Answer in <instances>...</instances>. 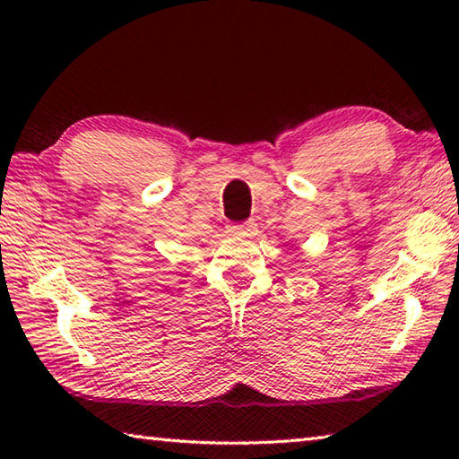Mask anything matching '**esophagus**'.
Segmentation results:
<instances>
[{"label": "esophagus", "mask_w": 459, "mask_h": 459, "mask_svg": "<svg viewBox=\"0 0 459 459\" xmlns=\"http://www.w3.org/2000/svg\"><path fill=\"white\" fill-rule=\"evenodd\" d=\"M232 232H237V235H245V237H253L255 232H257V224L255 221H245V222H237L230 227Z\"/></svg>", "instance_id": "obj_1"}]
</instances>
